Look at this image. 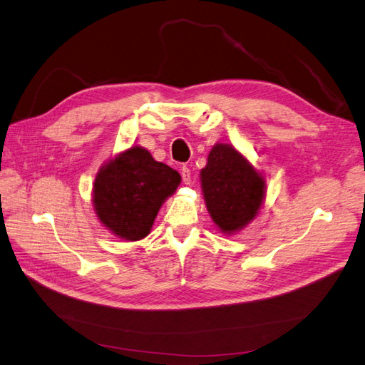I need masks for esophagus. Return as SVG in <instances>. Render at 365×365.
<instances>
[{"instance_id": "34e87169", "label": "esophagus", "mask_w": 365, "mask_h": 365, "mask_svg": "<svg viewBox=\"0 0 365 365\" xmlns=\"http://www.w3.org/2000/svg\"><path fill=\"white\" fill-rule=\"evenodd\" d=\"M181 176H182L184 184H190V169L189 168L181 169Z\"/></svg>"}]
</instances>
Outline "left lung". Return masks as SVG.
<instances>
[{"label": "left lung", "instance_id": "left-lung-1", "mask_svg": "<svg viewBox=\"0 0 365 365\" xmlns=\"http://www.w3.org/2000/svg\"><path fill=\"white\" fill-rule=\"evenodd\" d=\"M205 207L224 235L245 228L259 215L267 182L259 170L231 145L216 143L201 170Z\"/></svg>", "mask_w": 365, "mask_h": 365}]
</instances>
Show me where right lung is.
Returning a JSON list of instances; mask_svg holds the SVG:
<instances>
[{
  "instance_id": "obj_1",
  "label": "right lung",
  "mask_w": 365,
  "mask_h": 365,
  "mask_svg": "<svg viewBox=\"0 0 365 365\" xmlns=\"http://www.w3.org/2000/svg\"><path fill=\"white\" fill-rule=\"evenodd\" d=\"M180 184L178 172L153 160L148 149L132 146L98 169L94 212L114 236L135 242L150 233L161 205Z\"/></svg>"
}]
</instances>
